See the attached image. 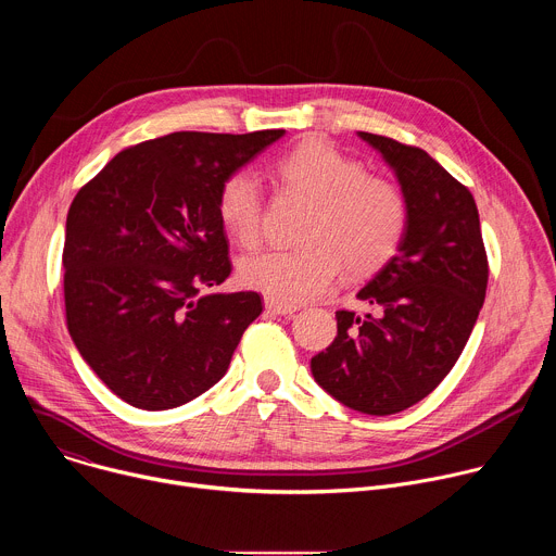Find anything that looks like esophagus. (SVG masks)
<instances>
[{"label":"esophagus","mask_w":556,"mask_h":556,"mask_svg":"<svg viewBox=\"0 0 556 556\" xmlns=\"http://www.w3.org/2000/svg\"><path fill=\"white\" fill-rule=\"evenodd\" d=\"M266 312L268 314H279V316H288V314H294L296 312V305H288V303H279V301H273V299H266Z\"/></svg>","instance_id":"obj_1"}]
</instances>
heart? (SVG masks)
I'll use <instances>...</instances> for the list:
<instances>
[{
	"label": "heart",
	"instance_id": "heart-1",
	"mask_svg": "<svg viewBox=\"0 0 556 556\" xmlns=\"http://www.w3.org/2000/svg\"><path fill=\"white\" fill-rule=\"evenodd\" d=\"M286 189L312 204L294 251H260L240 262L242 286L279 303H301L324 292L341 266L350 275L382 268L409 222L407 195L399 182L367 174L363 163L324 140H305L273 165ZM217 217L230 240L253 247L262 230V187L249 172L224 178Z\"/></svg>",
	"mask_w": 556,
	"mask_h": 556
}]
</instances>
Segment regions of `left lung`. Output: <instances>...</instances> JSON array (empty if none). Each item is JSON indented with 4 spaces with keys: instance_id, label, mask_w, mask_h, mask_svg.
I'll list each match as a JSON object with an SVG mask.
<instances>
[{
    "instance_id": "left-lung-1",
    "label": "left lung",
    "mask_w": 556,
    "mask_h": 556,
    "mask_svg": "<svg viewBox=\"0 0 556 556\" xmlns=\"http://www.w3.org/2000/svg\"><path fill=\"white\" fill-rule=\"evenodd\" d=\"M358 136L395 172L409 222L399 255L356 294L369 312L339 309L337 339L309 367L345 407L389 416L427 399L453 369L486 296L489 260L462 182L420 147Z\"/></svg>"
}]
</instances>
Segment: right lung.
Returning a JSON list of instances; mask_svg holds the SVG:
<instances>
[{
  "instance_id": "add662e5",
  "label": "right lung",
  "mask_w": 556,
  "mask_h": 556,
  "mask_svg": "<svg viewBox=\"0 0 556 556\" xmlns=\"http://www.w3.org/2000/svg\"><path fill=\"white\" fill-rule=\"evenodd\" d=\"M176 131L127 147L70 204L63 296L70 337L94 374L147 412L180 407L228 369L262 314L257 292H204L230 275L217 217L226 176L279 140Z\"/></svg>"
}]
</instances>
